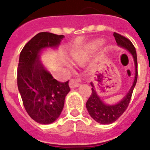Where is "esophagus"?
Masks as SVG:
<instances>
[{"label":"esophagus","instance_id":"34e87169","mask_svg":"<svg viewBox=\"0 0 150 150\" xmlns=\"http://www.w3.org/2000/svg\"><path fill=\"white\" fill-rule=\"evenodd\" d=\"M81 82V79H71L69 81V86L71 88H76L79 86V82Z\"/></svg>","mask_w":150,"mask_h":150}]
</instances>
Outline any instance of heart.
<instances>
[{
  "mask_svg": "<svg viewBox=\"0 0 150 150\" xmlns=\"http://www.w3.org/2000/svg\"><path fill=\"white\" fill-rule=\"evenodd\" d=\"M101 44H102V42H101V41L96 42V43H94L93 45V47H98V46L101 45ZM80 58H81V57H77V60H79Z\"/></svg>",
  "mask_w": 150,
  "mask_h": 150,
  "instance_id": "b5f03b06",
  "label": "heart"
}]
</instances>
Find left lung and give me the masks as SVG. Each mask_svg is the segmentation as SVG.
I'll return each mask as SVG.
<instances>
[{
    "label": "left lung",
    "mask_w": 150,
    "mask_h": 150,
    "mask_svg": "<svg viewBox=\"0 0 150 150\" xmlns=\"http://www.w3.org/2000/svg\"><path fill=\"white\" fill-rule=\"evenodd\" d=\"M114 36L115 38L117 45L123 48H125L131 54H132L134 57V61L135 64V77L133 85L131 89L129 90L127 95L121 102L117 103L115 105H106L102 102L100 97L97 96L93 83H91L92 86V93L86 102V108L87 110L90 114V116L98 123L103 124V125H108L111 124L117 121L120 117L123 114L125 111V110L128 108L129 103H130L131 98L132 96L133 89L135 88L136 82H137L138 78V63H137V54L136 50L128 38L125 36H122L121 34L114 33Z\"/></svg>",
    "instance_id": "obj_1"
}]
</instances>
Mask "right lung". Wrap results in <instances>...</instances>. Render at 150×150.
<instances>
[{"label":"right lung","mask_w":150,"mask_h":150,"mask_svg":"<svg viewBox=\"0 0 150 150\" xmlns=\"http://www.w3.org/2000/svg\"><path fill=\"white\" fill-rule=\"evenodd\" d=\"M63 37L42 32L33 37L20 53L18 88L25 109L37 123L48 125L57 120L70 91L68 81L61 82L54 79L39 61L42 49L57 47Z\"/></svg>","instance_id":"1"}]
</instances>
